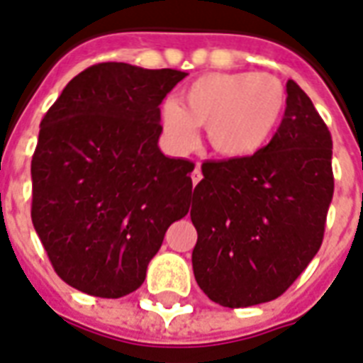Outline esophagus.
<instances>
[{
  "label": "esophagus",
  "mask_w": 363,
  "mask_h": 363,
  "mask_svg": "<svg viewBox=\"0 0 363 363\" xmlns=\"http://www.w3.org/2000/svg\"><path fill=\"white\" fill-rule=\"evenodd\" d=\"M201 179H203V175H201V167H200V165H196V167H194V171H192V182H194V184H198Z\"/></svg>",
  "instance_id": "34e87169"
}]
</instances>
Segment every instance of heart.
Returning <instances> with one entry per match:
<instances>
[{
    "label": "heart",
    "instance_id": "obj_1",
    "mask_svg": "<svg viewBox=\"0 0 363 363\" xmlns=\"http://www.w3.org/2000/svg\"><path fill=\"white\" fill-rule=\"evenodd\" d=\"M286 95L270 74H207L181 91L179 101L160 108V125L177 152L192 150L198 127L225 157H249L262 150L278 129Z\"/></svg>",
    "mask_w": 363,
    "mask_h": 363
}]
</instances>
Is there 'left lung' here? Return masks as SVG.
<instances>
[{
	"label": "left lung",
	"mask_w": 363,
	"mask_h": 363,
	"mask_svg": "<svg viewBox=\"0 0 363 363\" xmlns=\"http://www.w3.org/2000/svg\"><path fill=\"white\" fill-rule=\"evenodd\" d=\"M272 140L249 157L201 165L190 218L194 276L213 303L242 308L278 298L322 245L333 198L331 133L297 83Z\"/></svg>",
	"instance_id": "8db88e82"
}]
</instances>
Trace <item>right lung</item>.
I'll list each match as a JSON object with an SVG mask.
<instances>
[{"label":"right lung","mask_w":363,"mask_h":363,"mask_svg":"<svg viewBox=\"0 0 363 363\" xmlns=\"http://www.w3.org/2000/svg\"><path fill=\"white\" fill-rule=\"evenodd\" d=\"M186 76L101 62L43 116L32 223L68 286L102 298L138 289L167 228L190 209L194 163L157 146L160 104Z\"/></svg>","instance_id":"obj_1"}]
</instances>
